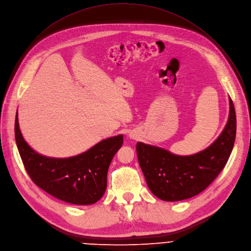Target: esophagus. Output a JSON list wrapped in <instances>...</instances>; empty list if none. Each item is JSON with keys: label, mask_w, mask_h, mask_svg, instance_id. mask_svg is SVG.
Returning <instances> with one entry per match:
<instances>
[{"label": "esophagus", "mask_w": 251, "mask_h": 251, "mask_svg": "<svg viewBox=\"0 0 251 251\" xmlns=\"http://www.w3.org/2000/svg\"><path fill=\"white\" fill-rule=\"evenodd\" d=\"M129 137H130V138H132V139H134V138H135V134L130 133V134H129Z\"/></svg>", "instance_id": "esophagus-1"}]
</instances>
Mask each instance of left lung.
Returning a JSON list of instances; mask_svg holds the SVG:
<instances>
[{
    "mask_svg": "<svg viewBox=\"0 0 251 251\" xmlns=\"http://www.w3.org/2000/svg\"><path fill=\"white\" fill-rule=\"evenodd\" d=\"M228 102V119L223 131L201 151L178 155L159 146L136 143L139 166L154 196L166 202L182 201L200 194L217 178L229 158L235 140V111L230 98Z\"/></svg>",
    "mask_w": 251,
    "mask_h": 251,
    "instance_id": "left-lung-1",
    "label": "left lung"
}]
</instances>
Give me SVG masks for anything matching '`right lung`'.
I'll use <instances>...</instances> for the list:
<instances>
[{
    "instance_id": "add662e5",
    "label": "right lung",
    "mask_w": 251,
    "mask_h": 251,
    "mask_svg": "<svg viewBox=\"0 0 251 251\" xmlns=\"http://www.w3.org/2000/svg\"><path fill=\"white\" fill-rule=\"evenodd\" d=\"M15 136L23 163L34 184L63 202L80 206L95 204L103 197L109 166L124 142V135L119 134L75 156L48 157L35 151L24 138L18 111Z\"/></svg>"
}]
</instances>
